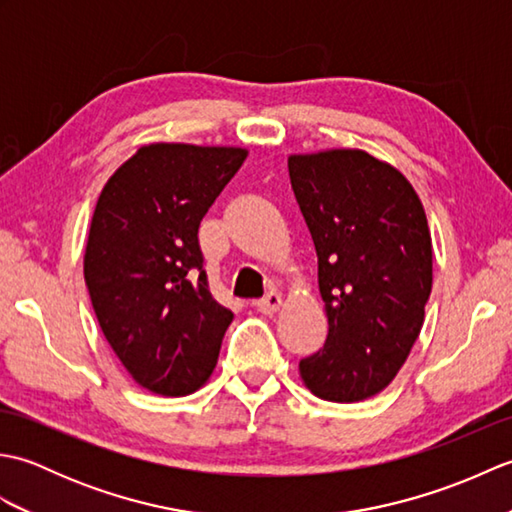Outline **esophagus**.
<instances>
[{
	"instance_id": "34e87169",
	"label": "esophagus",
	"mask_w": 512,
	"mask_h": 512,
	"mask_svg": "<svg viewBox=\"0 0 512 512\" xmlns=\"http://www.w3.org/2000/svg\"><path fill=\"white\" fill-rule=\"evenodd\" d=\"M281 308V295L275 290H270L268 295L257 303V310L262 314H275Z\"/></svg>"
}]
</instances>
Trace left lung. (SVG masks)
Here are the masks:
<instances>
[{"label":"left lung","mask_w":512,"mask_h":512,"mask_svg":"<svg viewBox=\"0 0 512 512\" xmlns=\"http://www.w3.org/2000/svg\"><path fill=\"white\" fill-rule=\"evenodd\" d=\"M288 171L328 314V339L301 358V378L330 402L372 398L422 330L433 281L427 215L409 180L361 149L290 156Z\"/></svg>","instance_id":"obj_1"}]
</instances>
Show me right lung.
Listing matches in <instances>:
<instances>
[{"mask_svg":"<svg viewBox=\"0 0 512 512\" xmlns=\"http://www.w3.org/2000/svg\"><path fill=\"white\" fill-rule=\"evenodd\" d=\"M248 151L154 143L107 180L83 275L107 343L140 387L187 396L215 369L233 312L211 295L198 228Z\"/></svg>","mask_w":512,"mask_h":512,"instance_id":"obj_1","label":"right lung"}]
</instances>
